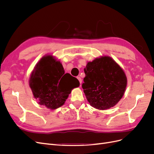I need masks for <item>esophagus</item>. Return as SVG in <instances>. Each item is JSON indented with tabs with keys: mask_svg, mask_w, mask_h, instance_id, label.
I'll list each match as a JSON object with an SVG mask.
<instances>
[{
	"mask_svg": "<svg viewBox=\"0 0 154 154\" xmlns=\"http://www.w3.org/2000/svg\"><path fill=\"white\" fill-rule=\"evenodd\" d=\"M77 78H78V80H79V82H80V86L82 85V78L80 77V76H78V77H77Z\"/></svg>",
	"mask_w": 154,
	"mask_h": 154,
	"instance_id": "obj_1",
	"label": "esophagus"
}]
</instances>
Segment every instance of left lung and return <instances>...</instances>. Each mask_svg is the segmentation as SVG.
I'll return each instance as SVG.
<instances>
[{
    "label": "left lung",
    "mask_w": 154,
    "mask_h": 154,
    "mask_svg": "<svg viewBox=\"0 0 154 154\" xmlns=\"http://www.w3.org/2000/svg\"><path fill=\"white\" fill-rule=\"evenodd\" d=\"M82 88L90 105L98 110L113 107L122 98L127 78L119 65L109 56L87 63Z\"/></svg>",
    "instance_id": "left-lung-1"
}]
</instances>
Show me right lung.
Instances as JSON below:
<instances>
[{"label": "right lung", "mask_w": 154, "mask_h": 154, "mask_svg": "<svg viewBox=\"0 0 154 154\" xmlns=\"http://www.w3.org/2000/svg\"><path fill=\"white\" fill-rule=\"evenodd\" d=\"M29 84L38 104L50 110L64 105L74 88L80 86L78 79L65 73L62 63L51 54H46L35 65Z\"/></svg>", "instance_id": "right-lung-1"}]
</instances>
